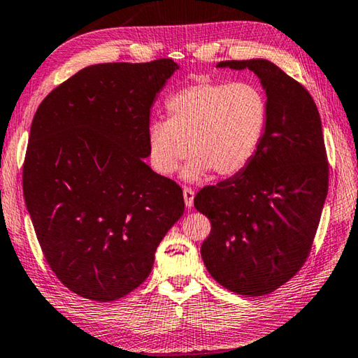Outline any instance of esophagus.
Here are the masks:
<instances>
[{
	"label": "esophagus",
	"instance_id": "esophagus-1",
	"mask_svg": "<svg viewBox=\"0 0 358 358\" xmlns=\"http://www.w3.org/2000/svg\"><path fill=\"white\" fill-rule=\"evenodd\" d=\"M193 199H194V190H192L190 187H184V201L188 208L193 207Z\"/></svg>",
	"mask_w": 358,
	"mask_h": 358
}]
</instances>
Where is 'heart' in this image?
<instances>
[{"mask_svg":"<svg viewBox=\"0 0 358 358\" xmlns=\"http://www.w3.org/2000/svg\"><path fill=\"white\" fill-rule=\"evenodd\" d=\"M168 120L148 126L151 165L171 176L188 156L184 178L199 180L213 171L232 178L251 165L265 138L268 98L254 83L202 79L166 99Z\"/></svg>","mask_w":358,"mask_h":358,"instance_id":"obj_1","label":"heart"}]
</instances>
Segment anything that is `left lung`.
I'll return each mask as SVG.
<instances>
[{
	"mask_svg": "<svg viewBox=\"0 0 358 358\" xmlns=\"http://www.w3.org/2000/svg\"><path fill=\"white\" fill-rule=\"evenodd\" d=\"M218 66L257 74L269 118L251 165L194 196L196 210L212 224L201 255L220 285L263 296L299 271L313 245L329 188L321 118L304 87L269 60Z\"/></svg>",
	"mask_w": 358,
	"mask_h": 358,
	"instance_id": "8db88e82",
	"label": "left lung"
}]
</instances>
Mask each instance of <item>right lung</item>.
Segmentation results:
<instances>
[{
	"label": "right lung",
	"instance_id": "1",
	"mask_svg": "<svg viewBox=\"0 0 358 358\" xmlns=\"http://www.w3.org/2000/svg\"><path fill=\"white\" fill-rule=\"evenodd\" d=\"M178 69L173 59L90 65L34 115L24 202L52 273L85 299L143 284L184 213L182 188L145 164L152 103Z\"/></svg>",
	"mask_w": 358,
	"mask_h": 358
}]
</instances>
